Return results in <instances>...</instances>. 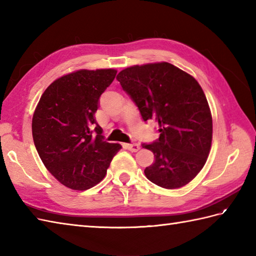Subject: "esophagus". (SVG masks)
Wrapping results in <instances>:
<instances>
[{
	"instance_id": "obj_1",
	"label": "esophagus",
	"mask_w": 256,
	"mask_h": 256,
	"mask_svg": "<svg viewBox=\"0 0 256 256\" xmlns=\"http://www.w3.org/2000/svg\"><path fill=\"white\" fill-rule=\"evenodd\" d=\"M125 146H126V148L131 152H138L140 150V145L136 143H128Z\"/></svg>"
}]
</instances>
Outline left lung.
I'll use <instances>...</instances> for the list:
<instances>
[{
	"label": "left lung",
	"instance_id": "obj_1",
	"mask_svg": "<svg viewBox=\"0 0 256 256\" xmlns=\"http://www.w3.org/2000/svg\"><path fill=\"white\" fill-rule=\"evenodd\" d=\"M116 79L144 121L158 128L160 138L143 144L155 156L145 176L166 189L192 182L204 166L212 140L210 108L197 80L168 62L130 67Z\"/></svg>",
	"mask_w": 256,
	"mask_h": 256
}]
</instances>
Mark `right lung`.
<instances>
[{"label":"right lung","mask_w":256,"mask_h":256,"mask_svg":"<svg viewBox=\"0 0 256 256\" xmlns=\"http://www.w3.org/2000/svg\"><path fill=\"white\" fill-rule=\"evenodd\" d=\"M116 70H79L54 81L32 116L34 144L42 162L59 182L86 190L104 178L122 148L108 143L96 121L100 96Z\"/></svg>","instance_id":"obj_1"}]
</instances>
